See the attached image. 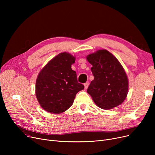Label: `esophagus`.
<instances>
[{
	"label": "esophagus",
	"mask_w": 155,
	"mask_h": 155,
	"mask_svg": "<svg viewBox=\"0 0 155 155\" xmlns=\"http://www.w3.org/2000/svg\"><path fill=\"white\" fill-rule=\"evenodd\" d=\"M84 87H85V88L87 89L88 88V83H87V82L85 83L84 84Z\"/></svg>",
	"instance_id": "34e87169"
}]
</instances>
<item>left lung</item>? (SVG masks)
<instances>
[{"mask_svg":"<svg viewBox=\"0 0 155 155\" xmlns=\"http://www.w3.org/2000/svg\"><path fill=\"white\" fill-rule=\"evenodd\" d=\"M94 77L87 88L97 106L111 109L123 102L128 92V79L114 56L101 50L87 56Z\"/></svg>","mask_w":155,"mask_h":155,"instance_id":"1","label":"left lung"}]
</instances>
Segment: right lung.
<instances>
[{"instance_id":"right-lung-1","label":"right lung","mask_w":155,"mask_h":155,"mask_svg":"<svg viewBox=\"0 0 155 155\" xmlns=\"http://www.w3.org/2000/svg\"><path fill=\"white\" fill-rule=\"evenodd\" d=\"M74 56L61 53L49 61L41 70L36 82V95L46 111L60 114L70 108L76 94L84 89L77 81L76 71L71 68Z\"/></svg>"}]
</instances>
